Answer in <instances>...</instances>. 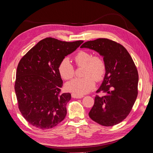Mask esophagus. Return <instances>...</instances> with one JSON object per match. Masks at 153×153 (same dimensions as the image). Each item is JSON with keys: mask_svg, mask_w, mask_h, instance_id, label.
<instances>
[{"mask_svg": "<svg viewBox=\"0 0 153 153\" xmlns=\"http://www.w3.org/2000/svg\"><path fill=\"white\" fill-rule=\"evenodd\" d=\"M71 96H72V98H82L83 97H84V96L77 95V94H74V93L71 94Z\"/></svg>", "mask_w": 153, "mask_h": 153, "instance_id": "34e87169", "label": "esophagus"}]
</instances>
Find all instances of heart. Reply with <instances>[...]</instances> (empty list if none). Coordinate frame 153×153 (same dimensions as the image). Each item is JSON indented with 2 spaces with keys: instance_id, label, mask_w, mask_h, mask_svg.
<instances>
[{
  "instance_id": "b5f03b06",
  "label": "heart",
  "mask_w": 153,
  "mask_h": 153,
  "mask_svg": "<svg viewBox=\"0 0 153 153\" xmlns=\"http://www.w3.org/2000/svg\"><path fill=\"white\" fill-rule=\"evenodd\" d=\"M75 62L78 67L84 66L83 78H76L68 82L66 89L74 94L82 96L89 93L95 87V80L100 82L103 79L106 73V64L100 55H92L87 51L81 50L75 56ZM59 73L65 80L72 78L75 75V68L70 60L64 58L58 67Z\"/></svg>"
}]
</instances>
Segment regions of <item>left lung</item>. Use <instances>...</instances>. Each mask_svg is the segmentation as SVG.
Listing matches in <instances>:
<instances>
[{"label":"left lung","mask_w":153,"mask_h":153,"mask_svg":"<svg viewBox=\"0 0 153 153\" xmlns=\"http://www.w3.org/2000/svg\"><path fill=\"white\" fill-rule=\"evenodd\" d=\"M103 57L106 73L97 92L94 104L89 113L92 120L102 126H112L123 121L130 112L138 94V74L133 59L123 45L99 38L83 44Z\"/></svg>","instance_id":"8db88e82"}]
</instances>
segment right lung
Listing matches in <instances>:
<instances>
[{
    "label": "right lung",
    "mask_w": 153,
    "mask_h": 153,
    "mask_svg": "<svg viewBox=\"0 0 153 153\" xmlns=\"http://www.w3.org/2000/svg\"><path fill=\"white\" fill-rule=\"evenodd\" d=\"M84 42L47 38L32 47L18 63L15 90L18 108L32 126L48 129L63 121L70 93L60 94L62 80L58 70L62 60Z\"/></svg>",
    "instance_id": "right-lung-1"
}]
</instances>
